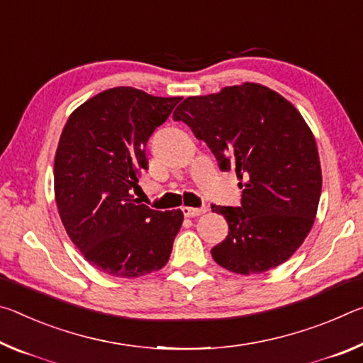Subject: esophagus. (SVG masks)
Wrapping results in <instances>:
<instances>
[{
  "instance_id": "1",
  "label": "esophagus",
  "mask_w": 363,
  "mask_h": 363,
  "mask_svg": "<svg viewBox=\"0 0 363 363\" xmlns=\"http://www.w3.org/2000/svg\"><path fill=\"white\" fill-rule=\"evenodd\" d=\"M207 211H209V207H207V206H201V207H183V209H182L183 216H185V217H198V216H201V213H204V212H207Z\"/></svg>"
}]
</instances>
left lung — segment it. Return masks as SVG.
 Returning <instances> with one entry per match:
<instances>
[{"mask_svg": "<svg viewBox=\"0 0 363 363\" xmlns=\"http://www.w3.org/2000/svg\"><path fill=\"white\" fill-rule=\"evenodd\" d=\"M216 156L235 170L241 206H212L228 236L212 247L216 262L251 275L275 269L304 242L322 194L317 143L289 101L257 83L186 98L174 112Z\"/></svg>", "mask_w": 363, "mask_h": 363, "instance_id": "1", "label": "left lung"}]
</instances>
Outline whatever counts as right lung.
I'll use <instances>...</instances> for the list:
<instances>
[{"label":"right lung","instance_id":"right-lung-1","mask_svg":"<svg viewBox=\"0 0 363 363\" xmlns=\"http://www.w3.org/2000/svg\"><path fill=\"white\" fill-rule=\"evenodd\" d=\"M180 99L117 86L88 99L65 123L55 159L56 204L70 240L99 272L135 278L167 264L183 212L152 211L132 189L147 169V140Z\"/></svg>","mask_w":363,"mask_h":363}]
</instances>
